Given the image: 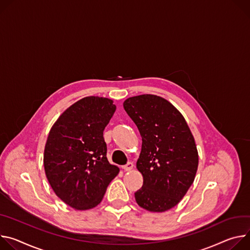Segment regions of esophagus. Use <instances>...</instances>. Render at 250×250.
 I'll return each mask as SVG.
<instances>
[{
	"instance_id": "34e87169",
	"label": "esophagus",
	"mask_w": 250,
	"mask_h": 250,
	"mask_svg": "<svg viewBox=\"0 0 250 250\" xmlns=\"http://www.w3.org/2000/svg\"><path fill=\"white\" fill-rule=\"evenodd\" d=\"M133 167H134L133 163H132V162H128L126 165L122 166V169H123L124 171H131V170L133 169Z\"/></svg>"
}]
</instances>
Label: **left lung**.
<instances>
[{
	"instance_id": "8db88e82",
	"label": "left lung",
	"mask_w": 250,
	"mask_h": 250,
	"mask_svg": "<svg viewBox=\"0 0 250 250\" xmlns=\"http://www.w3.org/2000/svg\"><path fill=\"white\" fill-rule=\"evenodd\" d=\"M124 109L142 137L137 169L143 186L135 192L141 208L163 212L177 206L195 180L199 154L180 111L153 94L126 99Z\"/></svg>"
}]
</instances>
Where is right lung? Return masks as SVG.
I'll list each match as a JSON object with an SVG mask.
<instances>
[{
  "instance_id": "add662e5",
  "label": "right lung",
  "mask_w": 250,
  "mask_h": 250,
  "mask_svg": "<svg viewBox=\"0 0 250 250\" xmlns=\"http://www.w3.org/2000/svg\"><path fill=\"white\" fill-rule=\"evenodd\" d=\"M115 110L111 99L84 97L68 107L49 131L43 154L45 176L55 195L75 209L99 205L119 173L107 160L103 138Z\"/></svg>"
}]
</instances>
